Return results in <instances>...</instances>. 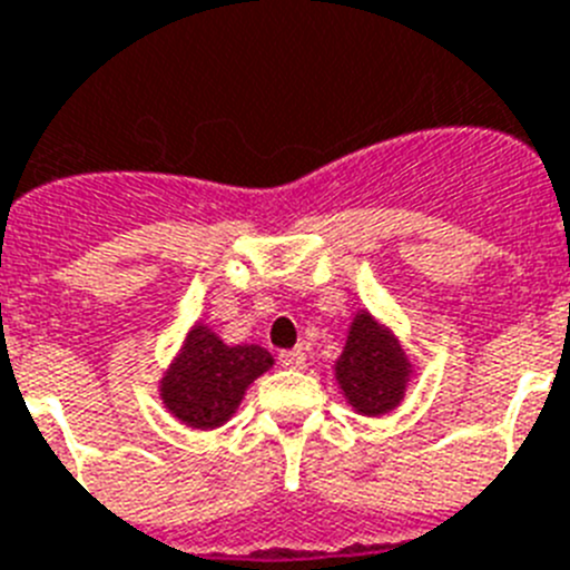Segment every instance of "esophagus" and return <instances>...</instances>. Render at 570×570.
I'll list each match as a JSON object with an SVG mask.
<instances>
[{
	"instance_id": "esophagus-1",
	"label": "esophagus",
	"mask_w": 570,
	"mask_h": 570,
	"mask_svg": "<svg viewBox=\"0 0 570 570\" xmlns=\"http://www.w3.org/2000/svg\"><path fill=\"white\" fill-rule=\"evenodd\" d=\"M305 351L302 347H291V351H279V365L282 367H291V371H299V367H305Z\"/></svg>"
}]
</instances>
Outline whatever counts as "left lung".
Listing matches in <instances>:
<instances>
[{"label": "left lung", "instance_id": "obj_1", "mask_svg": "<svg viewBox=\"0 0 570 570\" xmlns=\"http://www.w3.org/2000/svg\"><path fill=\"white\" fill-rule=\"evenodd\" d=\"M405 376L407 362L394 336H387L367 314L356 316L336 362V380L347 402L360 414H387L402 400Z\"/></svg>", "mask_w": 570, "mask_h": 570}]
</instances>
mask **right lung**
<instances>
[{
	"label": "right lung",
	"instance_id": "add662e5",
	"mask_svg": "<svg viewBox=\"0 0 570 570\" xmlns=\"http://www.w3.org/2000/svg\"><path fill=\"white\" fill-rule=\"evenodd\" d=\"M271 365L268 351L256 345L228 347L196 325L183 356L163 380V400L190 428H216L234 414L245 387Z\"/></svg>",
	"mask_w": 570,
	"mask_h": 570
}]
</instances>
